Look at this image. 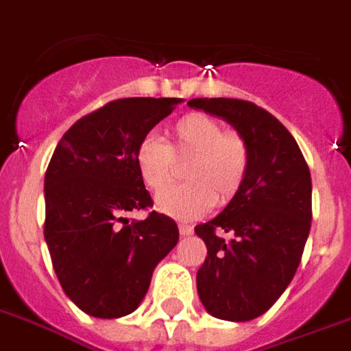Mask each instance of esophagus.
Segmentation results:
<instances>
[{"mask_svg":"<svg viewBox=\"0 0 351 351\" xmlns=\"http://www.w3.org/2000/svg\"><path fill=\"white\" fill-rule=\"evenodd\" d=\"M179 233H181V237H191L194 235V229L186 223H179Z\"/></svg>","mask_w":351,"mask_h":351,"instance_id":"34e87169","label":"esophagus"}]
</instances>
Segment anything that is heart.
Returning <instances> with one entry per match:
<instances>
[{
	"label": "heart",
	"instance_id": "heart-1",
	"mask_svg": "<svg viewBox=\"0 0 351 351\" xmlns=\"http://www.w3.org/2000/svg\"><path fill=\"white\" fill-rule=\"evenodd\" d=\"M176 160H189L186 183L162 192L155 207L179 220L204 216L213 205L231 204L246 185L252 149L242 135L226 131L216 118L186 114L172 129V144L149 133L135 147L136 172L154 192L165 191L178 173Z\"/></svg>",
	"mask_w": 351,
	"mask_h": 351
}]
</instances>
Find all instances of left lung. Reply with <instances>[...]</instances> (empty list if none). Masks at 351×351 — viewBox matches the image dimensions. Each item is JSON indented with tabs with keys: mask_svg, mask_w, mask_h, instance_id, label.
<instances>
[{
	"mask_svg": "<svg viewBox=\"0 0 351 351\" xmlns=\"http://www.w3.org/2000/svg\"><path fill=\"white\" fill-rule=\"evenodd\" d=\"M189 105L231 123L252 149L239 196L194 228L207 246L196 276L202 304L216 318L247 322L278 302L302 261L313 218L309 166L289 129L252 101L196 97Z\"/></svg>",
	"mask_w": 351,
	"mask_h": 351,
	"instance_id": "8db88e82",
	"label": "left lung"
}]
</instances>
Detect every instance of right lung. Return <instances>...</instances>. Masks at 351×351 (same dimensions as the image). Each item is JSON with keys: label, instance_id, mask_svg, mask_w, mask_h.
I'll return each mask as SVG.
<instances>
[{"label": "right lung", "instance_id": "add662e5", "mask_svg": "<svg viewBox=\"0 0 351 351\" xmlns=\"http://www.w3.org/2000/svg\"><path fill=\"white\" fill-rule=\"evenodd\" d=\"M181 97H125L66 131L44 179V237L66 296L86 315L120 318L141 305L155 266L179 241L172 218L125 213L152 207L135 147Z\"/></svg>", "mask_w": 351, "mask_h": 351}]
</instances>
